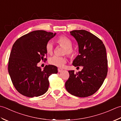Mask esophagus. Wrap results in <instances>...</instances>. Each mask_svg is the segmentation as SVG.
<instances>
[{"instance_id":"34e87169","label":"esophagus","mask_w":121,"mask_h":121,"mask_svg":"<svg viewBox=\"0 0 121 121\" xmlns=\"http://www.w3.org/2000/svg\"><path fill=\"white\" fill-rule=\"evenodd\" d=\"M63 71V69H61V68H58V71L59 73H60V72H61V71Z\"/></svg>"}]
</instances>
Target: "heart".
Returning a JSON list of instances; mask_svg holds the SVG:
<instances>
[{"instance_id": "heart-1", "label": "heart", "mask_w": 121, "mask_h": 121, "mask_svg": "<svg viewBox=\"0 0 121 121\" xmlns=\"http://www.w3.org/2000/svg\"><path fill=\"white\" fill-rule=\"evenodd\" d=\"M57 42L60 45L65 48L64 54H67L70 56H73L75 54V50L72 48L73 43L70 39L65 36H61L57 40ZM46 50L47 53L51 54L53 52L54 45L52 41H48L46 45ZM67 62V58L66 57H61L54 55L49 60V63L56 67L61 68L64 67Z\"/></svg>"}]
</instances>
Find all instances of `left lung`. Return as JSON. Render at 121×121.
I'll return each mask as SVG.
<instances>
[{"mask_svg":"<svg viewBox=\"0 0 121 121\" xmlns=\"http://www.w3.org/2000/svg\"><path fill=\"white\" fill-rule=\"evenodd\" d=\"M78 44L79 53L73 65L82 66L81 71L69 70V77L65 88L71 95L87 97L94 94L103 84L108 73V60L104 44L98 37L87 31L70 32Z\"/></svg>","mask_w":121,"mask_h":121,"instance_id":"left-lung-1","label":"left lung"}]
</instances>
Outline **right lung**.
Returning <instances> with one entry per match:
<instances>
[{
	"mask_svg": "<svg viewBox=\"0 0 121 121\" xmlns=\"http://www.w3.org/2000/svg\"><path fill=\"white\" fill-rule=\"evenodd\" d=\"M56 33L36 30L24 35L12 46L8 62V72L18 91L33 98L44 95L48 90V77L58 73L55 66L46 65L43 70L37 64L46 60V45Z\"/></svg>",
	"mask_w": 121,
	"mask_h": 121,
	"instance_id": "obj_1",
	"label": "right lung"
}]
</instances>
